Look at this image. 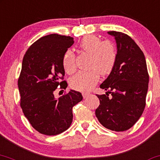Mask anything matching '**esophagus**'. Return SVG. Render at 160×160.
Segmentation results:
<instances>
[{
	"label": "esophagus",
	"mask_w": 160,
	"mask_h": 160,
	"mask_svg": "<svg viewBox=\"0 0 160 160\" xmlns=\"http://www.w3.org/2000/svg\"><path fill=\"white\" fill-rule=\"evenodd\" d=\"M82 97H83V98H86L87 97L89 96L90 93H88V92H82Z\"/></svg>",
	"instance_id": "obj_1"
}]
</instances>
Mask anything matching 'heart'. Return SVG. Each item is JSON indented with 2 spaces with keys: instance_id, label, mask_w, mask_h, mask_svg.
Listing matches in <instances>:
<instances>
[{
  "instance_id": "heart-1",
  "label": "heart",
  "mask_w": 160,
  "mask_h": 160,
  "mask_svg": "<svg viewBox=\"0 0 160 160\" xmlns=\"http://www.w3.org/2000/svg\"><path fill=\"white\" fill-rule=\"evenodd\" d=\"M80 49L92 55L90 68L88 72H79L72 77L70 85L78 91H88L100 79V73L106 75L111 73L117 61V52L112 42L104 40L95 35H88L80 43ZM75 54L67 50L62 58V67L67 74H72L76 69Z\"/></svg>"
}]
</instances>
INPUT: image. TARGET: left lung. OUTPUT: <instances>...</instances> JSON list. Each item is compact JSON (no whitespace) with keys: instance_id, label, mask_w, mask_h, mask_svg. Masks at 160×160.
Returning a JSON list of instances; mask_svg holds the SVG:
<instances>
[{"instance_id":"obj_1","label":"left lung","mask_w":160,"mask_h":160,"mask_svg":"<svg viewBox=\"0 0 160 160\" xmlns=\"http://www.w3.org/2000/svg\"><path fill=\"white\" fill-rule=\"evenodd\" d=\"M117 47L113 70L100 87L108 90L97 94L100 105L95 111L99 122L114 131L131 128L142 114L148 88L149 75L145 55L134 40L126 34L111 31ZM112 98H108V93Z\"/></svg>"}]
</instances>
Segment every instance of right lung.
Masks as SVG:
<instances>
[{"mask_svg":"<svg viewBox=\"0 0 160 160\" xmlns=\"http://www.w3.org/2000/svg\"><path fill=\"white\" fill-rule=\"evenodd\" d=\"M74 43L70 36L51 34L40 38L24 54L18 80L21 107L32 126L42 134L53 136L69 128L72 108L82 100L81 93L71 90L58 99L54 92L66 89L63 54ZM62 81L61 82V80Z\"/></svg>","mask_w":160,"mask_h":160,"instance_id":"right-lung-1","label":"right lung"}]
</instances>
